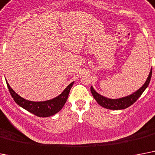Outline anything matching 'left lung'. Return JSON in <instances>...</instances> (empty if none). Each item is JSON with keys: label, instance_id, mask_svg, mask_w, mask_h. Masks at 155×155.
<instances>
[{"label": "left lung", "instance_id": "8db88e82", "mask_svg": "<svg viewBox=\"0 0 155 155\" xmlns=\"http://www.w3.org/2000/svg\"><path fill=\"white\" fill-rule=\"evenodd\" d=\"M152 75V68L150 69L149 75L146 80L145 84H143V86L141 87L139 90H137L133 94L125 97L119 98V99H108L107 97H104L98 92L96 91L93 88V87H91V92L92 94L94 99L97 101L98 104L101 107L107 109H110V110H122V109H126V108L129 107L131 106L132 104H134V102L136 101L137 99H139L143 94V91L146 90L148 85L150 84V79H151Z\"/></svg>", "mask_w": 155, "mask_h": 155}]
</instances>
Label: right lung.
<instances>
[{
    "mask_svg": "<svg viewBox=\"0 0 155 155\" xmlns=\"http://www.w3.org/2000/svg\"><path fill=\"white\" fill-rule=\"evenodd\" d=\"M6 83H7V86H8L10 94L16 104L26 110L29 111L30 113L39 117H49L59 112L62 109L63 107L64 106L68 97L70 90L74 84V82L71 83L63 91L61 94L53 99L46 100V101L34 102L27 100L20 96L17 93L12 90V88H11L7 80H6Z\"/></svg>",
    "mask_w": 155,
    "mask_h": 155,
    "instance_id": "1",
    "label": "right lung"
}]
</instances>
